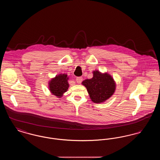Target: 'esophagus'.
Returning a JSON list of instances; mask_svg holds the SVG:
<instances>
[{
    "mask_svg": "<svg viewBox=\"0 0 160 160\" xmlns=\"http://www.w3.org/2000/svg\"><path fill=\"white\" fill-rule=\"evenodd\" d=\"M83 81V78L82 77H78L76 78V82L77 83H81Z\"/></svg>",
    "mask_w": 160,
    "mask_h": 160,
    "instance_id": "obj_1",
    "label": "esophagus"
}]
</instances>
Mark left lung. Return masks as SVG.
Listing matches in <instances>:
<instances>
[{"mask_svg":"<svg viewBox=\"0 0 160 160\" xmlns=\"http://www.w3.org/2000/svg\"><path fill=\"white\" fill-rule=\"evenodd\" d=\"M93 76L82 82L88 92L92 101L101 103L108 99L113 94L116 84L113 78L107 73L102 74L98 71L93 72Z\"/></svg>","mask_w":160,"mask_h":160,"instance_id":"left-lung-1","label":"left lung"}]
</instances>
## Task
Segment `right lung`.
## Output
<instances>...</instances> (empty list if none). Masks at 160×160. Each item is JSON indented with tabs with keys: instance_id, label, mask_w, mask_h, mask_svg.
<instances>
[{
	"instance_id": "right-lung-1",
	"label": "right lung",
	"mask_w": 160,
	"mask_h": 160,
	"mask_svg": "<svg viewBox=\"0 0 160 160\" xmlns=\"http://www.w3.org/2000/svg\"><path fill=\"white\" fill-rule=\"evenodd\" d=\"M68 77L67 74H59L55 77L50 82V91L54 95L60 98L68 89Z\"/></svg>"
}]
</instances>
